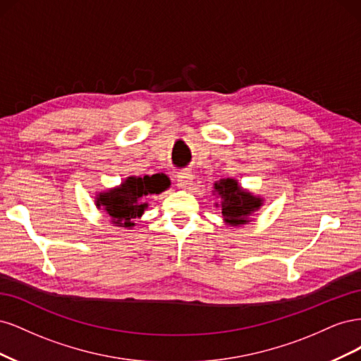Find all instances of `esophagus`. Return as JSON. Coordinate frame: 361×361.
Masks as SVG:
<instances>
[{
    "instance_id": "obj_1",
    "label": "esophagus",
    "mask_w": 361,
    "mask_h": 361,
    "mask_svg": "<svg viewBox=\"0 0 361 361\" xmlns=\"http://www.w3.org/2000/svg\"><path fill=\"white\" fill-rule=\"evenodd\" d=\"M176 178H178V185H179V187H182V188H187L188 185H191V182H192V179H194L192 173H191L190 170H182V171H179Z\"/></svg>"
}]
</instances>
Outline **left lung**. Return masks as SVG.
Returning a JSON list of instances; mask_svg holds the SVG:
<instances>
[{
	"instance_id": "8db88e82",
	"label": "left lung",
	"mask_w": 361,
	"mask_h": 361,
	"mask_svg": "<svg viewBox=\"0 0 361 361\" xmlns=\"http://www.w3.org/2000/svg\"><path fill=\"white\" fill-rule=\"evenodd\" d=\"M215 190L221 195V214L226 223L239 226L248 223L251 212L259 209L262 200L255 195L245 192L238 187V182L233 179H223L215 183Z\"/></svg>"
}]
</instances>
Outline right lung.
Masks as SVG:
<instances>
[{
    "instance_id": "add662e5",
    "label": "right lung",
    "mask_w": 361,
    "mask_h": 361,
    "mask_svg": "<svg viewBox=\"0 0 361 361\" xmlns=\"http://www.w3.org/2000/svg\"><path fill=\"white\" fill-rule=\"evenodd\" d=\"M170 187L166 174H154L145 178H128L118 188L104 192L97 199V206H104L105 212L111 216V223L120 227H133L134 218L141 216L147 207L143 202L146 195L159 194Z\"/></svg>"
}]
</instances>
